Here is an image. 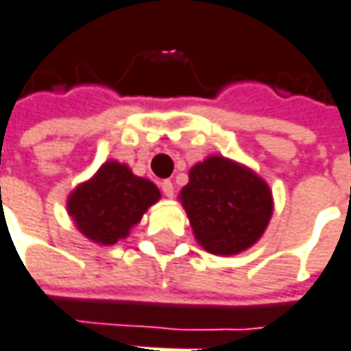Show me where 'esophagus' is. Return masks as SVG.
Here are the masks:
<instances>
[{"label":"esophagus","instance_id":"34e87169","mask_svg":"<svg viewBox=\"0 0 351 351\" xmlns=\"http://www.w3.org/2000/svg\"><path fill=\"white\" fill-rule=\"evenodd\" d=\"M161 190H163V194L167 198H173L175 196V184L171 180H163L161 182Z\"/></svg>","mask_w":351,"mask_h":351}]
</instances>
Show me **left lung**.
Returning <instances> with one entry per match:
<instances>
[{
  "mask_svg": "<svg viewBox=\"0 0 351 351\" xmlns=\"http://www.w3.org/2000/svg\"><path fill=\"white\" fill-rule=\"evenodd\" d=\"M180 199L198 243L212 254H237L252 247L272 215L268 184L223 157L192 167Z\"/></svg>",
  "mask_w": 351,
  "mask_h": 351,
  "instance_id": "left-lung-1",
  "label": "left lung"
}]
</instances>
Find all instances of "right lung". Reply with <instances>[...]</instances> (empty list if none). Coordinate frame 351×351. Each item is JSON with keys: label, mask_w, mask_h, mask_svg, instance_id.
Listing matches in <instances>:
<instances>
[{"label": "right lung", "mask_w": 351, "mask_h": 351, "mask_svg": "<svg viewBox=\"0 0 351 351\" xmlns=\"http://www.w3.org/2000/svg\"><path fill=\"white\" fill-rule=\"evenodd\" d=\"M157 186L136 176L126 165L108 161L89 182L67 199V212L77 229L95 243L114 245L130 233L145 210L159 199Z\"/></svg>", "instance_id": "1"}]
</instances>
